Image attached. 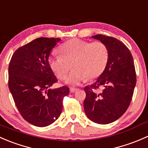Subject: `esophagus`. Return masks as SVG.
I'll return each mask as SVG.
<instances>
[{
    "label": "esophagus",
    "mask_w": 148,
    "mask_h": 148,
    "mask_svg": "<svg viewBox=\"0 0 148 148\" xmlns=\"http://www.w3.org/2000/svg\"><path fill=\"white\" fill-rule=\"evenodd\" d=\"M77 90H79V89H77V88H73V87L70 88V92H72V93H74V92H77Z\"/></svg>",
    "instance_id": "esophagus-1"
}]
</instances>
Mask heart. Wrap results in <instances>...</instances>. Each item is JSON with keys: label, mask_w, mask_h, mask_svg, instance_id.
Here are the masks:
<instances>
[{"label": "heart", "mask_w": 148, "mask_h": 148, "mask_svg": "<svg viewBox=\"0 0 148 148\" xmlns=\"http://www.w3.org/2000/svg\"><path fill=\"white\" fill-rule=\"evenodd\" d=\"M61 54H53L49 63L58 78L64 79L72 63L73 71L66 82L78 85L82 82L99 77L107 67L110 52L107 44L102 41L89 42L72 38L59 46Z\"/></svg>", "instance_id": "obj_1"}]
</instances>
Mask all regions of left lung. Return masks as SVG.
Returning <instances> with one entry per match:
<instances>
[{"label": "left lung", "instance_id": "1", "mask_svg": "<svg viewBox=\"0 0 148 148\" xmlns=\"http://www.w3.org/2000/svg\"><path fill=\"white\" fill-rule=\"evenodd\" d=\"M92 38L107 44L110 58L97 81L84 87V109L89 120L105 125L118 120L127 110L136 85V73L132 53L122 41L102 34Z\"/></svg>", "mask_w": 148, "mask_h": 148}]
</instances>
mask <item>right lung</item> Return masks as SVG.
Returning <instances> with one entry per match:
<instances>
[{
	"label": "right lung",
	"instance_id": "add662e5",
	"mask_svg": "<svg viewBox=\"0 0 148 148\" xmlns=\"http://www.w3.org/2000/svg\"><path fill=\"white\" fill-rule=\"evenodd\" d=\"M60 40H33L14 52L8 66V87L16 106L25 120L37 127L49 126L59 118L64 97L69 93L66 86L52 88L58 80L49 56Z\"/></svg>",
	"mask_w": 148,
	"mask_h": 148
}]
</instances>
